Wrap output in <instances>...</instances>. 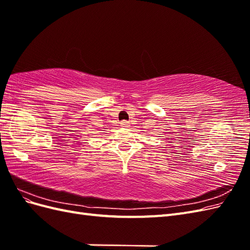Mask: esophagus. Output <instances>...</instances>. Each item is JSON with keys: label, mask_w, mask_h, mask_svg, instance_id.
<instances>
[{"label": "esophagus", "mask_w": 250, "mask_h": 250, "mask_svg": "<svg viewBox=\"0 0 250 250\" xmlns=\"http://www.w3.org/2000/svg\"><path fill=\"white\" fill-rule=\"evenodd\" d=\"M128 125H129V123H128L127 121H122V122H121V126H123V127H127Z\"/></svg>", "instance_id": "34e87169"}]
</instances>
